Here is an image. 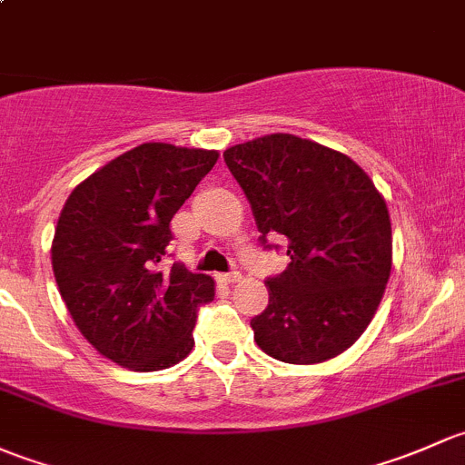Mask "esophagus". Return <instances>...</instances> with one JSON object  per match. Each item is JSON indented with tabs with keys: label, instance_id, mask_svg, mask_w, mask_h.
<instances>
[{
	"label": "esophagus",
	"instance_id": "obj_1",
	"mask_svg": "<svg viewBox=\"0 0 465 465\" xmlns=\"http://www.w3.org/2000/svg\"><path fill=\"white\" fill-rule=\"evenodd\" d=\"M239 280H242V275H239L237 271L223 272V275H219V282H223V284H237Z\"/></svg>",
	"mask_w": 465,
	"mask_h": 465
}]
</instances>
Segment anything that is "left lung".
Returning <instances> with one entry per match:
<instances>
[{
	"label": "left lung",
	"instance_id": "left-lung-1",
	"mask_svg": "<svg viewBox=\"0 0 465 465\" xmlns=\"http://www.w3.org/2000/svg\"><path fill=\"white\" fill-rule=\"evenodd\" d=\"M251 203L260 243L282 237L291 264L266 277L268 306L251 320L255 342L291 365L329 361L374 318L391 271L385 199L349 156L293 134L223 152Z\"/></svg>",
	"mask_w": 465,
	"mask_h": 465
}]
</instances>
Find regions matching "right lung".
Here are the masks:
<instances>
[{"label": "right lung", "instance_id": "1", "mask_svg": "<svg viewBox=\"0 0 465 465\" xmlns=\"http://www.w3.org/2000/svg\"><path fill=\"white\" fill-rule=\"evenodd\" d=\"M214 150L143 143L109 161L66 199L57 219L54 272L75 327L109 361L159 371L194 347L197 309L214 282L174 262L159 271L170 222L213 170Z\"/></svg>", "mask_w": 465, "mask_h": 465}]
</instances>
